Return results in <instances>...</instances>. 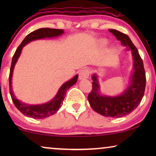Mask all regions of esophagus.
Returning <instances> with one entry per match:
<instances>
[{
    "mask_svg": "<svg viewBox=\"0 0 156 156\" xmlns=\"http://www.w3.org/2000/svg\"><path fill=\"white\" fill-rule=\"evenodd\" d=\"M89 71L88 69H83L80 72H79V80H84L89 77Z\"/></svg>",
    "mask_w": 156,
    "mask_h": 156,
    "instance_id": "34e87169",
    "label": "esophagus"
}]
</instances>
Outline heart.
I'll list each match as a JSON object with an SVG mask.
<instances>
[{"label": "heart", "instance_id": "b5f03b06", "mask_svg": "<svg viewBox=\"0 0 156 156\" xmlns=\"http://www.w3.org/2000/svg\"><path fill=\"white\" fill-rule=\"evenodd\" d=\"M99 43L101 46H104L107 43V39H105V38L100 39V40L99 41Z\"/></svg>", "mask_w": 156, "mask_h": 156}]
</instances>
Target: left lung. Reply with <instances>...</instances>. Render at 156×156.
Instances as JSON below:
<instances>
[{
  "label": "left lung",
  "instance_id": "8db88e82",
  "mask_svg": "<svg viewBox=\"0 0 156 156\" xmlns=\"http://www.w3.org/2000/svg\"><path fill=\"white\" fill-rule=\"evenodd\" d=\"M109 31L121 42L123 46L128 47L131 50L133 67L130 82L127 88L120 95L105 96L100 93V86L98 76L94 73L91 76L93 88L88 95V101L93 110L99 114L116 118L129 114L140 103L146 86V76L142 60L129 37L118 30Z\"/></svg>",
  "mask_w": 156,
  "mask_h": 156
}]
</instances>
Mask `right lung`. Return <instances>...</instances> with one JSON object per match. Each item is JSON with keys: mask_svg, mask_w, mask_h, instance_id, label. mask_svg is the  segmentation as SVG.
I'll return each mask as SVG.
<instances>
[{"mask_svg": "<svg viewBox=\"0 0 156 156\" xmlns=\"http://www.w3.org/2000/svg\"><path fill=\"white\" fill-rule=\"evenodd\" d=\"M63 34H64V30H58V29L41 28L34 31L25 37L19 47L17 48L14 56L12 58L9 77L10 95H11L12 101L14 102L16 107L23 115L27 116V117L32 118L34 119H43V118H46L56 113L62 106V101L65 98L67 91L77 82L78 75L76 74L72 79H70L69 80L67 81L63 84L59 88L57 94L50 101L41 105H29L24 103V102H21L20 100H18L12 90V80L13 72H14L16 63L17 62L18 59L19 58L23 47H25L26 44L30 43L31 41L46 38H54V37L61 36Z\"/></svg>", "mask_w": 156, "mask_h": 156, "instance_id": "1", "label": "right lung"}]
</instances>
